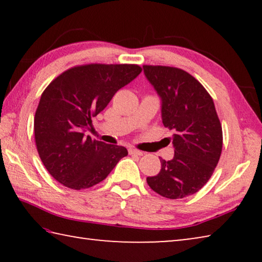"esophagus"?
<instances>
[{
    "mask_svg": "<svg viewBox=\"0 0 262 262\" xmlns=\"http://www.w3.org/2000/svg\"><path fill=\"white\" fill-rule=\"evenodd\" d=\"M128 152H129V155H135V156H142V155H143V152L140 151V150H137V149H134V148L128 149Z\"/></svg>",
    "mask_w": 262,
    "mask_h": 262,
    "instance_id": "34e87169",
    "label": "esophagus"
}]
</instances>
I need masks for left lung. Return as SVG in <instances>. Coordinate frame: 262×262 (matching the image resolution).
Returning <instances> with one entry per match:
<instances>
[{
	"label": "left lung",
	"instance_id": "8db88e82",
	"mask_svg": "<svg viewBox=\"0 0 262 262\" xmlns=\"http://www.w3.org/2000/svg\"><path fill=\"white\" fill-rule=\"evenodd\" d=\"M143 69L162 98L163 125L174 132V157L161 159V171L147 183L164 198L183 199L199 192L214 173L223 147L221 121L211 96L192 75L167 66Z\"/></svg>",
	"mask_w": 262,
	"mask_h": 262
}]
</instances>
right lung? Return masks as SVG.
Instances as JSON below:
<instances>
[{
  "mask_svg": "<svg viewBox=\"0 0 262 262\" xmlns=\"http://www.w3.org/2000/svg\"><path fill=\"white\" fill-rule=\"evenodd\" d=\"M141 72L137 64L75 66L43 90L34 115V140L42 164L60 184L75 190L90 188L127 156L125 147L92 140L84 130Z\"/></svg>",
  "mask_w": 262,
  "mask_h": 262,
  "instance_id": "1",
  "label": "right lung"
}]
</instances>
